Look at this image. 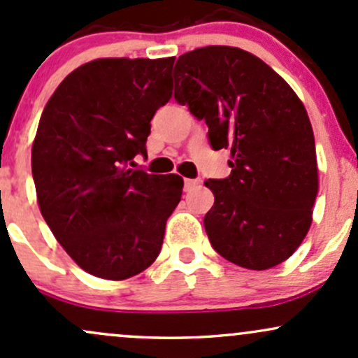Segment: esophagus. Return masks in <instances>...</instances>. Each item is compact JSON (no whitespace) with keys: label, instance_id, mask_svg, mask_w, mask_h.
I'll use <instances>...</instances> for the list:
<instances>
[{"label":"esophagus","instance_id":"34e87169","mask_svg":"<svg viewBox=\"0 0 358 358\" xmlns=\"http://www.w3.org/2000/svg\"><path fill=\"white\" fill-rule=\"evenodd\" d=\"M196 185H200L199 178H187L185 180V192H192Z\"/></svg>","mask_w":358,"mask_h":358}]
</instances>
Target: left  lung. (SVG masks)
I'll return each instance as SVG.
<instances>
[{"label":"left lung","mask_w":358,"mask_h":358,"mask_svg":"<svg viewBox=\"0 0 358 358\" xmlns=\"http://www.w3.org/2000/svg\"><path fill=\"white\" fill-rule=\"evenodd\" d=\"M175 99L208 126L213 150H231V175L207 180L203 219L212 248L245 269L286 261L311 225L318 193L315 136L303 102L252 53L212 45L178 57Z\"/></svg>","instance_id":"obj_1"}]
</instances>
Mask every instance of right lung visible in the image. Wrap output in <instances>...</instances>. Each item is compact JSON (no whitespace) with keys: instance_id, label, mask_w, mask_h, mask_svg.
<instances>
[{"instance_id":"add662e5","label":"right lung","mask_w":358,"mask_h":358,"mask_svg":"<svg viewBox=\"0 0 358 358\" xmlns=\"http://www.w3.org/2000/svg\"><path fill=\"white\" fill-rule=\"evenodd\" d=\"M173 60L87 62L62 80L40 117L31 148L40 212L92 276L117 281L150 268L182 199V176L131 168L171 97Z\"/></svg>"}]
</instances>
